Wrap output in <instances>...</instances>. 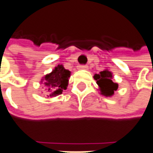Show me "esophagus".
I'll return each mask as SVG.
<instances>
[{
  "label": "esophagus",
  "instance_id": "esophagus-1",
  "mask_svg": "<svg viewBox=\"0 0 153 153\" xmlns=\"http://www.w3.org/2000/svg\"><path fill=\"white\" fill-rule=\"evenodd\" d=\"M79 68L82 69V70H87L88 69V66H80Z\"/></svg>",
  "mask_w": 153,
  "mask_h": 153
}]
</instances>
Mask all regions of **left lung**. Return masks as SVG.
<instances>
[{
    "label": "left lung",
    "instance_id": "8db88e82",
    "mask_svg": "<svg viewBox=\"0 0 153 153\" xmlns=\"http://www.w3.org/2000/svg\"><path fill=\"white\" fill-rule=\"evenodd\" d=\"M93 77L97 81V84L98 85L100 94L105 97H112L114 95L115 91H117L118 88V84L112 82L113 74L108 69L100 71L99 74H95Z\"/></svg>",
    "mask_w": 153,
    "mask_h": 153
}]
</instances>
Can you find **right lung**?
<instances>
[{
  "label": "right lung",
  "mask_w": 153,
  "mask_h": 153,
  "mask_svg": "<svg viewBox=\"0 0 153 153\" xmlns=\"http://www.w3.org/2000/svg\"><path fill=\"white\" fill-rule=\"evenodd\" d=\"M70 76V71L65 69L63 65H57L51 72L43 76L40 83L43 85L47 97H54L67 88Z\"/></svg>",
  "instance_id": "right-lung-1"
}]
</instances>
